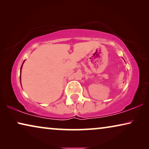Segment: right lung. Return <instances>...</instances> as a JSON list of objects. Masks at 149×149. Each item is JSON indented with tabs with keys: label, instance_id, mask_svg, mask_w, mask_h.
<instances>
[{
	"label": "right lung",
	"instance_id": "add662e5",
	"mask_svg": "<svg viewBox=\"0 0 149 149\" xmlns=\"http://www.w3.org/2000/svg\"><path fill=\"white\" fill-rule=\"evenodd\" d=\"M24 62H23V64H24ZM23 64H22V65H23ZM22 66H21V70H22ZM20 79H21V75H20Z\"/></svg>",
	"mask_w": 149,
	"mask_h": 149
}]
</instances>
